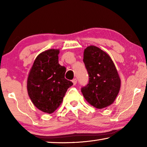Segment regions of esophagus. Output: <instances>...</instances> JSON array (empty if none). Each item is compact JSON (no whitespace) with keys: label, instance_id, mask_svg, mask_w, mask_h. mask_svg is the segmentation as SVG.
I'll return each instance as SVG.
<instances>
[{"label":"esophagus","instance_id":"esophagus-1","mask_svg":"<svg viewBox=\"0 0 147 147\" xmlns=\"http://www.w3.org/2000/svg\"><path fill=\"white\" fill-rule=\"evenodd\" d=\"M72 82H73V83L74 85H76V83H77V80L76 78H74L73 80H72Z\"/></svg>","mask_w":147,"mask_h":147}]
</instances>
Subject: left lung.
<instances>
[{"mask_svg": "<svg viewBox=\"0 0 147 147\" xmlns=\"http://www.w3.org/2000/svg\"><path fill=\"white\" fill-rule=\"evenodd\" d=\"M84 63L89 83L81 89L84 97L98 109L113 103L121 88V79L113 61L108 54L95 46L84 50Z\"/></svg>", "mask_w": 147, "mask_h": 147, "instance_id": "1", "label": "left lung"}]
</instances>
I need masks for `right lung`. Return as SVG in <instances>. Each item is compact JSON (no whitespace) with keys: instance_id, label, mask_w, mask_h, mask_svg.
<instances>
[{"instance_id":"add662e5","label":"right lung","mask_w":147,"mask_h":147,"mask_svg":"<svg viewBox=\"0 0 147 147\" xmlns=\"http://www.w3.org/2000/svg\"><path fill=\"white\" fill-rule=\"evenodd\" d=\"M59 49H49L37 56L27 80V91L34 105L52 113L60 106L72 82L65 78L66 68L58 63Z\"/></svg>"}]
</instances>
